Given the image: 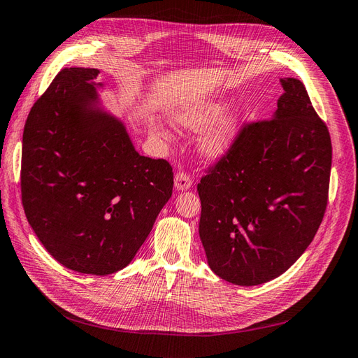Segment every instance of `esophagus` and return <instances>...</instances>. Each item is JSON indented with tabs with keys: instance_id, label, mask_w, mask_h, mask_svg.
Masks as SVG:
<instances>
[{
	"instance_id": "esophagus-1",
	"label": "esophagus",
	"mask_w": 358,
	"mask_h": 358,
	"mask_svg": "<svg viewBox=\"0 0 358 358\" xmlns=\"http://www.w3.org/2000/svg\"><path fill=\"white\" fill-rule=\"evenodd\" d=\"M192 187V179L183 171H178L175 176V189L176 191H187Z\"/></svg>"
}]
</instances>
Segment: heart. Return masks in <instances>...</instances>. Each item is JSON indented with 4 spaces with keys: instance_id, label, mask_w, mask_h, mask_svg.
I'll return each instance as SVG.
<instances>
[{
    "instance_id": "1",
    "label": "heart",
    "mask_w": 358,
    "mask_h": 358,
    "mask_svg": "<svg viewBox=\"0 0 358 358\" xmlns=\"http://www.w3.org/2000/svg\"><path fill=\"white\" fill-rule=\"evenodd\" d=\"M225 103L222 100H206L188 107H183L175 116V122L197 133L203 131L199 149L206 159L216 162L224 159L231 152L242 127V112L239 109H230L224 112ZM154 133L164 137L166 133L155 128Z\"/></svg>"
}]
</instances>
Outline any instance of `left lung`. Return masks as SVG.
I'll list each match as a JSON object with an SVG mask.
<instances>
[{
	"label": "left lung",
	"mask_w": 358,
	"mask_h": 358,
	"mask_svg": "<svg viewBox=\"0 0 358 358\" xmlns=\"http://www.w3.org/2000/svg\"><path fill=\"white\" fill-rule=\"evenodd\" d=\"M279 82L284 94L272 117L246 125L197 187L208 264L234 285H259L287 272L327 208L329 129L305 85L294 78Z\"/></svg>",
	"instance_id": "8db88e82"
}]
</instances>
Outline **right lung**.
I'll list each match as a JSON object with an SVG mask.
<instances>
[{
    "instance_id": "right-lung-1",
    "label": "right lung",
    "mask_w": 358,
    "mask_h": 358,
    "mask_svg": "<svg viewBox=\"0 0 358 358\" xmlns=\"http://www.w3.org/2000/svg\"><path fill=\"white\" fill-rule=\"evenodd\" d=\"M96 69L57 74L24 128L20 188L27 220L70 270L110 275L133 262L170 200L166 159L140 155L103 106Z\"/></svg>"
}]
</instances>
